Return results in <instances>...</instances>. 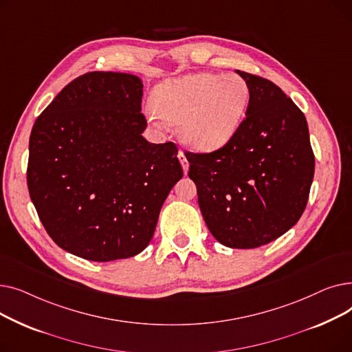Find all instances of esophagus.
Listing matches in <instances>:
<instances>
[{"mask_svg": "<svg viewBox=\"0 0 352 352\" xmlns=\"http://www.w3.org/2000/svg\"><path fill=\"white\" fill-rule=\"evenodd\" d=\"M178 160H179V162H181V165H182V170H184V173H188V166H190V164H188V160H187V155L184 154L182 151H179L178 153Z\"/></svg>", "mask_w": 352, "mask_h": 352, "instance_id": "1", "label": "esophagus"}]
</instances>
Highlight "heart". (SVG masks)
<instances>
[{"mask_svg": "<svg viewBox=\"0 0 352 352\" xmlns=\"http://www.w3.org/2000/svg\"><path fill=\"white\" fill-rule=\"evenodd\" d=\"M250 100V84L239 74H188L154 89L155 109L148 111V117L178 125L181 140L190 148L212 153L235 137Z\"/></svg>", "mask_w": 352, "mask_h": 352, "instance_id": "obj_1", "label": "heart"}]
</instances>
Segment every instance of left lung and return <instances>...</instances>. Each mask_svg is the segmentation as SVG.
Returning <instances> with one entry per match:
<instances>
[{"label": "left lung", "mask_w": 352, "mask_h": 352, "mask_svg": "<svg viewBox=\"0 0 352 352\" xmlns=\"http://www.w3.org/2000/svg\"><path fill=\"white\" fill-rule=\"evenodd\" d=\"M236 72L251 88L247 117L223 148L188 153V175L217 241L230 248H256L301 218L316 158L302 111L270 80Z\"/></svg>", "instance_id": "left-lung-1"}]
</instances>
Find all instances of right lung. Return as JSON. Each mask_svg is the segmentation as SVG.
Segmentation results:
<instances>
[{"label": "right lung", "mask_w": 352, "mask_h": 352, "mask_svg": "<svg viewBox=\"0 0 352 352\" xmlns=\"http://www.w3.org/2000/svg\"><path fill=\"white\" fill-rule=\"evenodd\" d=\"M142 81L92 71L71 81L34 122L27 184L52 241L84 260L140 254L182 178L174 142L142 133Z\"/></svg>", "instance_id": "1"}]
</instances>
